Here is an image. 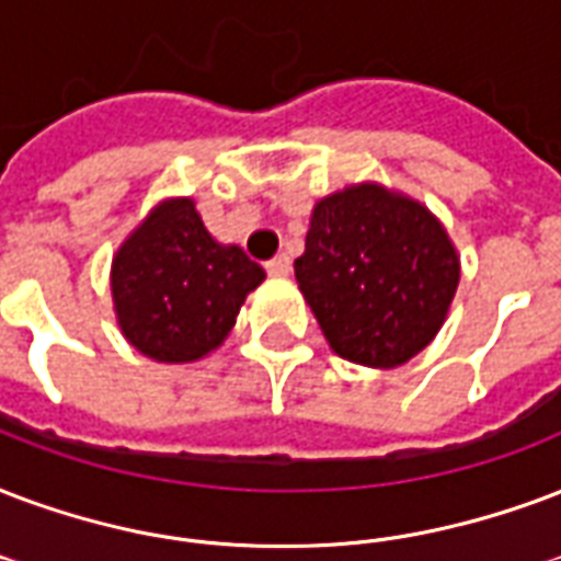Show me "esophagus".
Wrapping results in <instances>:
<instances>
[{
	"label": "esophagus",
	"mask_w": 561,
	"mask_h": 561,
	"mask_svg": "<svg viewBox=\"0 0 561 561\" xmlns=\"http://www.w3.org/2000/svg\"><path fill=\"white\" fill-rule=\"evenodd\" d=\"M267 273H271V276H276V279H285V276H290L288 255H276V259H271V262H267Z\"/></svg>",
	"instance_id": "obj_1"
}]
</instances>
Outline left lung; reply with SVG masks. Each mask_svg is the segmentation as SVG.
Listing matches in <instances>:
<instances>
[{
  "mask_svg": "<svg viewBox=\"0 0 561 561\" xmlns=\"http://www.w3.org/2000/svg\"><path fill=\"white\" fill-rule=\"evenodd\" d=\"M294 273L332 353L391 370L442 332L461 262L426 205L356 182L314 203Z\"/></svg>",
  "mask_w": 561,
  "mask_h": 561,
  "instance_id": "1",
  "label": "left lung"
}]
</instances>
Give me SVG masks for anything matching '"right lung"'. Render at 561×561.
I'll use <instances>...</instances> for the list:
<instances>
[{"label": "right lung", "mask_w": 561, "mask_h": 561, "mask_svg": "<svg viewBox=\"0 0 561 561\" xmlns=\"http://www.w3.org/2000/svg\"><path fill=\"white\" fill-rule=\"evenodd\" d=\"M262 282L264 271L238 243H220L205 229L194 196L152 205L111 259L119 332L161 365L211 356Z\"/></svg>", "instance_id": "obj_1"}]
</instances>
